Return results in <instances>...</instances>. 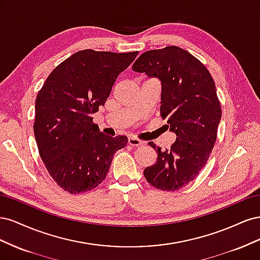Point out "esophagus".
Masks as SVG:
<instances>
[{"label":"esophagus","instance_id":"obj_1","mask_svg":"<svg viewBox=\"0 0 260 260\" xmlns=\"http://www.w3.org/2000/svg\"><path fill=\"white\" fill-rule=\"evenodd\" d=\"M143 143H144L143 141H141V140H139V139H137V138L130 137V138L128 139V144L131 145V146H140V145H142Z\"/></svg>","mask_w":260,"mask_h":260}]
</instances>
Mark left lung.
<instances>
[{
  "label": "left lung",
  "instance_id": "1",
  "mask_svg": "<svg viewBox=\"0 0 260 260\" xmlns=\"http://www.w3.org/2000/svg\"><path fill=\"white\" fill-rule=\"evenodd\" d=\"M132 70L160 81V116L177 136L170 148L148 143L157 161L144 177L162 191L179 190L200 174L214 148L221 119L215 82L198 58L174 45L143 53Z\"/></svg>",
  "mask_w": 260,
  "mask_h": 260
}]
</instances>
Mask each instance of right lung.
Wrapping results in <instances>:
<instances>
[{
  "label": "right lung",
  "mask_w": 260,
  "mask_h": 260,
  "mask_svg": "<svg viewBox=\"0 0 260 260\" xmlns=\"http://www.w3.org/2000/svg\"><path fill=\"white\" fill-rule=\"evenodd\" d=\"M138 54L79 51L53 70L38 93L34 131L39 153L53 180L70 194L103 182L115 153L127 145V137L100 132L92 115Z\"/></svg>",
  "instance_id": "obj_1"
}]
</instances>
